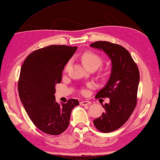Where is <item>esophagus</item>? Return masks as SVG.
Returning <instances> with one entry per match:
<instances>
[{
	"instance_id": "1",
	"label": "esophagus",
	"mask_w": 160,
	"mask_h": 160,
	"mask_svg": "<svg viewBox=\"0 0 160 160\" xmlns=\"http://www.w3.org/2000/svg\"><path fill=\"white\" fill-rule=\"evenodd\" d=\"M90 103H91V102L89 101H82L80 102V104L81 106H88L89 105Z\"/></svg>"
}]
</instances>
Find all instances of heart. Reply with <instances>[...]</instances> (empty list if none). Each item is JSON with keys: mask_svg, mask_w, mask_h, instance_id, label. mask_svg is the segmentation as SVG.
<instances>
[{"mask_svg": "<svg viewBox=\"0 0 160 160\" xmlns=\"http://www.w3.org/2000/svg\"><path fill=\"white\" fill-rule=\"evenodd\" d=\"M81 59L83 62L84 64L88 68H98L100 66L102 65L103 63V59L100 55L95 53L91 51H88L84 52L81 56ZM71 64V61L66 63L65 66V71H67L69 66ZM84 92V91H83Z\"/></svg>", "mask_w": 160, "mask_h": 160, "instance_id": "obj_1", "label": "heart"}]
</instances>
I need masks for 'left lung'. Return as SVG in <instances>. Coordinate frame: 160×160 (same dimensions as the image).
Segmentation results:
<instances>
[{"instance_id":"1","label":"left lung","mask_w":160,"mask_h":160,"mask_svg":"<svg viewBox=\"0 0 160 160\" xmlns=\"http://www.w3.org/2000/svg\"><path fill=\"white\" fill-rule=\"evenodd\" d=\"M90 46L102 50L111 59L110 79L95 97L109 98L110 103L103 105L105 111L94 120L98 131L111 132L122 126L136 108L140 74L129 52L122 46L107 41H97Z\"/></svg>"}]
</instances>
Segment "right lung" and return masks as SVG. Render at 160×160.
Instances as JSON below:
<instances>
[{"label":"right lung","mask_w":160,"mask_h":160,"mask_svg":"<svg viewBox=\"0 0 160 160\" xmlns=\"http://www.w3.org/2000/svg\"><path fill=\"white\" fill-rule=\"evenodd\" d=\"M77 48L48 46L31 52L22 64L18 82L20 100L34 125L48 134L64 132L72 108L79 105L78 100L73 98L60 105L54 95L64 66Z\"/></svg>","instance_id":"right-lung-1"}]
</instances>
